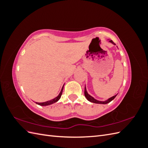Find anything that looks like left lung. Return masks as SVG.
<instances>
[{"label": "left lung", "mask_w": 148, "mask_h": 148, "mask_svg": "<svg viewBox=\"0 0 148 148\" xmlns=\"http://www.w3.org/2000/svg\"><path fill=\"white\" fill-rule=\"evenodd\" d=\"M109 42H111L112 44H114V45H115V44L112 41V40H109ZM117 95H115V96H112V97H110L109 99H108L107 100H106V101H97V100H96V99H95V98H94L93 97H92L91 96H90L89 95V94L88 93V92H87V91H86V86H85V88H84V96H85V97H86V99L89 101H90L91 102H93V103H96V104H107V103H109V102H110V101H112L114 98L116 97V96H117Z\"/></svg>", "instance_id": "left-lung-1"}]
</instances>
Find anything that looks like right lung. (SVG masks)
<instances>
[{
    "mask_svg": "<svg viewBox=\"0 0 148 148\" xmlns=\"http://www.w3.org/2000/svg\"><path fill=\"white\" fill-rule=\"evenodd\" d=\"M64 86H62V89L61 91L59 93V95H58L56 97L53 98V99L50 100V101H46V102H36V103L37 104L39 105V106H49V105H51V104H53V103H55L56 102H57L58 101H59L60 97H61V96H62V91H63V89H64Z\"/></svg>",
    "mask_w": 148,
    "mask_h": 148,
    "instance_id": "right-lung-1",
    "label": "right lung"
}]
</instances>
